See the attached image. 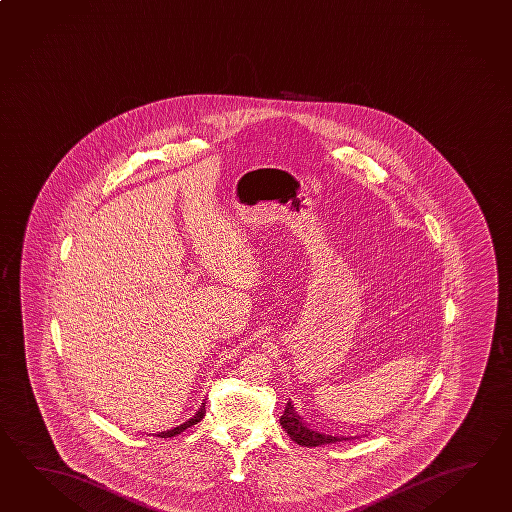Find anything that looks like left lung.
Here are the masks:
<instances>
[{
    "instance_id": "left-lung-1",
    "label": "left lung",
    "mask_w": 512,
    "mask_h": 512,
    "mask_svg": "<svg viewBox=\"0 0 512 512\" xmlns=\"http://www.w3.org/2000/svg\"><path fill=\"white\" fill-rule=\"evenodd\" d=\"M280 423L283 431L287 432L291 436V440L296 441L301 447H320V445H327V443L347 441L352 438V436H336V434L332 436L329 432L312 429L311 425H307L305 421L301 420L300 414L294 411L291 400L287 401V405H285V412L280 418Z\"/></svg>"
}]
</instances>
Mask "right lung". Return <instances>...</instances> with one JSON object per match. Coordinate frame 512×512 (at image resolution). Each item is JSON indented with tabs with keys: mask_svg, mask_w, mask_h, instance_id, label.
<instances>
[{
	"mask_svg": "<svg viewBox=\"0 0 512 512\" xmlns=\"http://www.w3.org/2000/svg\"><path fill=\"white\" fill-rule=\"evenodd\" d=\"M203 416H205V403H201L200 409H198V412L192 416L191 420H187L185 423L178 425V427L169 429V431L158 432L156 436H158V438H172V436L180 434V432L185 431V429H189V427H192V425H196L198 421L203 420Z\"/></svg>",
	"mask_w": 512,
	"mask_h": 512,
	"instance_id": "1",
	"label": "right lung"
}]
</instances>
